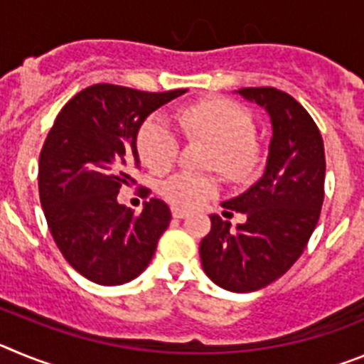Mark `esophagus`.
Instances as JSON below:
<instances>
[{
  "label": "esophagus",
  "instance_id": "esophagus-1",
  "mask_svg": "<svg viewBox=\"0 0 364 364\" xmlns=\"http://www.w3.org/2000/svg\"><path fill=\"white\" fill-rule=\"evenodd\" d=\"M171 215L175 218H184V217H188V211L180 210V208H171Z\"/></svg>",
  "mask_w": 364,
  "mask_h": 364
}]
</instances>
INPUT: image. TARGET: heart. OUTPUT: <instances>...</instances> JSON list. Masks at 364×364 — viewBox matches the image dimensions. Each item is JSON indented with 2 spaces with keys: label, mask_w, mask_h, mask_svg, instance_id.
Segmentation results:
<instances>
[{
  "label": "heart",
  "mask_w": 364,
  "mask_h": 364,
  "mask_svg": "<svg viewBox=\"0 0 364 364\" xmlns=\"http://www.w3.org/2000/svg\"><path fill=\"white\" fill-rule=\"evenodd\" d=\"M182 124L195 136L213 146L210 166L230 178H244L259 162L255 125L252 117L239 105L215 100L184 112ZM178 136L162 114H154L142 124L136 136V151L151 171H167L178 156ZM218 191V178L205 173L180 171L164 180L160 193L178 208H197Z\"/></svg>",
  "instance_id": "heart-1"
}]
</instances>
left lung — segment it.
Returning <instances> with one entry per match:
<instances>
[{
    "instance_id": "8db88e82",
    "label": "left lung",
    "mask_w": 364,
    "mask_h": 364,
    "mask_svg": "<svg viewBox=\"0 0 364 364\" xmlns=\"http://www.w3.org/2000/svg\"><path fill=\"white\" fill-rule=\"evenodd\" d=\"M272 122L264 173L250 189L222 202L246 215L231 228L211 215V231L200 242L205 275L224 290L246 294L272 284L294 266L314 233L324 200V144L308 111L275 87L239 89ZM231 215V213H230Z\"/></svg>"
}]
</instances>
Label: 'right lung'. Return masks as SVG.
<instances>
[{
	"mask_svg": "<svg viewBox=\"0 0 364 364\" xmlns=\"http://www.w3.org/2000/svg\"><path fill=\"white\" fill-rule=\"evenodd\" d=\"M186 91L146 92L96 83L63 105L47 134L38 164L41 208L58 250L96 284L117 286L138 277L169 226L166 202L151 198L134 215L117 197L140 166V125Z\"/></svg>",
	"mask_w": 364,
	"mask_h": 364,
	"instance_id": "1",
	"label": "right lung"
}]
</instances>
